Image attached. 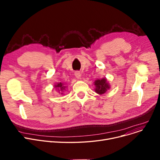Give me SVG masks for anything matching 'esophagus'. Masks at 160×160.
<instances>
[{
	"label": "esophagus",
	"instance_id": "1",
	"mask_svg": "<svg viewBox=\"0 0 160 160\" xmlns=\"http://www.w3.org/2000/svg\"><path fill=\"white\" fill-rule=\"evenodd\" d=\"M74 75H75V77H77V78H80V77H81V74H80V72L79 71H76L74 72Z\"/></svg>",
	"mask_w": 160,
	"mask_h": 160
}]
</instances>
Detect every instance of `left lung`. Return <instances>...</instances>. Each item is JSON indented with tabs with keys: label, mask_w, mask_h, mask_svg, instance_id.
Instances as JSON below:
<instances>
[{
	"label": "left lung",
	"mask_w": 160,
	"mask_h": 160,
	"mask_svg": "<svg viewBox=\"0 0 160 160\" xmlns=\"http://www.w3.org/2000/svg\"><path fill=\"white\" fill-rule=\"evenodd\" d=\"M95 86H96L95 91L98 94H104L107 91V89L110 88V86L107 83L106 78L101 80H97L95 82Z\"/></svg>",
	"instance_id": "1"
}]
</instances>
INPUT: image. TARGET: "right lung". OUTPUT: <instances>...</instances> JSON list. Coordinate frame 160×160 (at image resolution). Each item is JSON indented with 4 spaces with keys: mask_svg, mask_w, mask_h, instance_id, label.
<instances>
[{
    "mask_svg": "<svg viewBox=\"0 0 160 160\" xmlns=\"http://www.w3.org/2000/svg\"><path fill=\"white\" fill-rule=\"evenodd\" d=\"M55 88H58V89H60V90H61L62 91H63V90H64V89H65V86H64V84L63 83H58L57 85H56L55 86ZM61 94H62V93H61Z\"/></svg>",
    "mask_w": 160,
    "mask_h": 160,
    "instance_id": "obj_1",
    "label": "right lung"
}]
</instances>
